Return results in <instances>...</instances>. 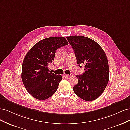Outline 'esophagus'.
<instances>
[{"mask_svg":"<svg viewBox=\"0 0 130 130\" xmlns=\"http://www.w3.org/2000/svg\"><path fill=\"white\" fill-rule=\"evenodd\" d=\"M69 76H70V75L68 74H64V77H66V78H68Z\"/></svg>","mask_w":130,"mask_h":130,"instance_id":"obj_1","label":"esophagus"}]
</instances>
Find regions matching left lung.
Segmentation results:
<instances>
[{
  "label": "left lung",
  "mask_w": 130,
  "mask_h": 130,
  "mask_svg": "<svg viewBox=\"0 0 130 130\" xmlns=\"http://www.w3.org/2000/svg\"><path fill=\"white\" fill-rule=\"evenodd\" d=\"M67 38L74 50L78 66L85 64V73L76 75L78 84L74 86V92L85 101L95 100L103 93L109 81L106 55L95 41L88 37L72 36Z\"/></svg>",
  "instance_id": "8db88e82"
}]
</instances>
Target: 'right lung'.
Masks as SVG:
<instances>
[{
	"label": "right lung",
	"mask_w": 130,
	"mask_h": 130,
	"mask_svg": "<svg viewBox=\"0 0 130 130\" xmlns=\"http://www.w3.org/2000/svg\"><path fill=\"white\" fill-rule=\"evenodd\" d=\"M68 44L63 37H49L35 44L26 54L22 64V80L27 91L38 100H45L56 92L61 75L50 71L57 49Z\"/></svg>",
	"instance_id": "obj_1"
}]
</instances>
